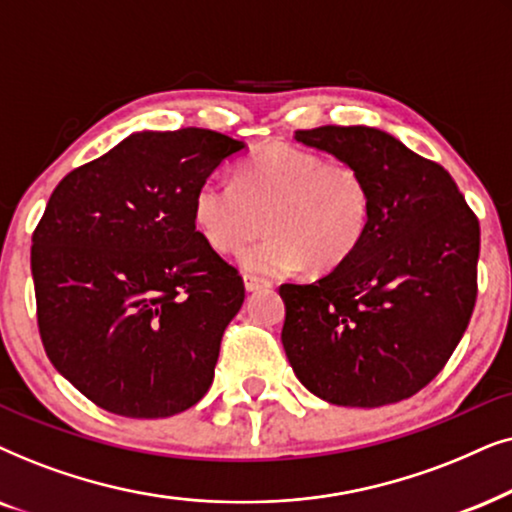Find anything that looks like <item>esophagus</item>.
Segmentation results:
<instances>
[{"label": "esophagus", "instance_id": "esophagus-1", "mask_svg": "<svg viewBox=\"0 0 512 512\" xmlns=\"http://www.w3.org/2000/svg\"><path fill=\"white\" fill-rule=\"evenodd\" d=\"M245 281V290L248 292H257V290H264V288H269V281H264V278H257V276H245L243 278Z\"/></svg>", "mask_w": 512, "mask_h": 512}]
</instances>
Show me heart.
<instances>
[{
	"instance_id": "obj_1",
	"label": "heart",
	"mask_w": 512,
	"mask_h": 512,
	"mask_svg": "<svg viewBox=\"0 0 512 512\" xmlns=\"http://www.w3.org/2000/svg\"><path fill=\"white\" fill-rule=\"evenodd\" d=\"M194 224L215 252H238L264 229L271 234L241 252V267L257 276L302 267H342L363 245L372 220V192L349 163L292 145H271L236 170V185L217 177L194 192Z\"/></svg>"
}]
</instances>
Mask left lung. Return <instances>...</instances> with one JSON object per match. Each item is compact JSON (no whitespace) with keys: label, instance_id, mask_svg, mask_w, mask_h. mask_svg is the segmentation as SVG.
I'll use <instances>...</instances> for the list:
<instances>
[{"label":"left lung","instance_id":"obj_1","mask_svg":"<svg viewBox=\"0 0 512 512\" xmlns=\"http://www.w3.org/2000/svg\"><path fill=\"white\" fill-rule=\"evenodd\" d=\"M295 140L365 175L372 220L342 267L281 285L285 356L327 403H400L445 367L466 332L478 297L480 222L452 175L391 133L320 126Z\"/></svg>","mask_w":512,"mask_h":512}]
</instances>
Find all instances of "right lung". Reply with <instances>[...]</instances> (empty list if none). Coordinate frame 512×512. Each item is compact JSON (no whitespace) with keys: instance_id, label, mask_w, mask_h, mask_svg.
Returning <instances> with one entry per match:
<instances>
[{"instance_id":"add662e5","label":"right lung","mask_w":512,"mask_h":512,"mask_svg":"<svg viewBox=\"0 0 512 512\" xmlns=\"http://www.w3.org/2000/svg\"><path fill=\"white\" fill-rule=\"evenodd\" d=\"M243 149L208 128L142 131L53 189L32 236L39 335L102 410L173 417L213 384L245 288L196 231L192 203Z\"/></svg>"}]
</instances>
